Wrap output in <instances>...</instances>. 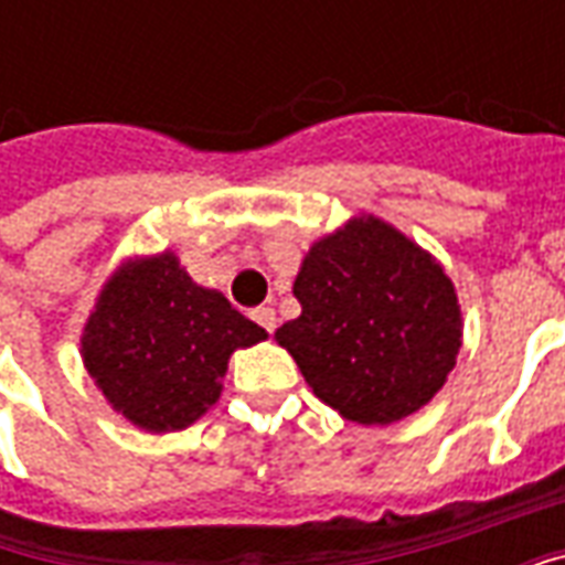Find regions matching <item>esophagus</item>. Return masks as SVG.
<instances>
[{"mask_svg": "<svg viewBox=\"0 0 565 565\" xmlns=\"http://www.w3.org/2000/svg\"><path fill=\"white\" fill-rule=\"evenodd\" d=\"M254 320H257L259 327H263L266 332H275V323H278V318H275V308L269 306L257 308V311H254Z\"/></svg>", "mask_w": 565, "mask_h": 565, "instance_id": "obj_1", "label": "esophagus"}]
</instances>
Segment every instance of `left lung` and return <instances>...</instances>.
<instances>
[{"label": "left lung", "instance_id": "obj_1", "mask_svg": "<svg viewBox=\"0 0 565 565\" xmlns=\"http://www.w3.org/2000/svg\"><path fill=\"white\" fill-rule=\"evenodd\" d=\"M302 315L275 332L320 403L391 426L436 396L462 348L445 266L393 223L354 214L320 235L296 271Z\"/></svg>", "mask_w": 565, "mask_h": 565}]
</instances>
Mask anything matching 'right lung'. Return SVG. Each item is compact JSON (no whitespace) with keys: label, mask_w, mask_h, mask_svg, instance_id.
Returning a JSON list of instances; mask_svg holds the SVG:
<instances>
[{"label":"right lung","mask_w":565,"mask_h":565,"mask_svg":"<svg viewBox=\"0 0 565 565\" xmlns=\"http://www.w3.org/2000/svg\"><path fill=\"white\" fill-rule=\"evenodd\" d=\"M263 339L221 290L160 250L108 275L81 332V360L111 412L162 436L196 424L221 399L230 356Z\"/></svg>","instance_id":"right-lung-1"}]
</instances>
